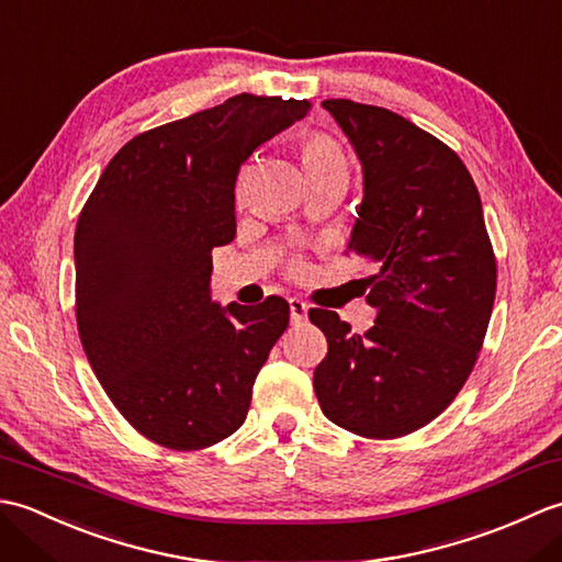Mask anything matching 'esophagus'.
<instances>
[{
  "mask_svg": "<svg viewBox=\"0 0 562 562\" xmlns=\"http://www.w3.org/2000/svg\"><path fill=\"white\" fill-rule=\"evenodd\" d=\"M308 314V306L302 300H290V316H292V324H302Z\"/></svg>",
  "mask_w": 562,
  "mask_h": 562,
  "instance_id": "obj_1",
  "label": "esophagus"
}]
</instances>
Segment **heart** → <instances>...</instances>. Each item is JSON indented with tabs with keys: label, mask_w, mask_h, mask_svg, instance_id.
Wrapping results in <instances>:
<instances>
[{
	"label": "heart",
	"mask_w": 562,
	"mask_h": 562,
	"mask_svg": "<svg viewBox=\"0 0 562 562\" xmlns=\"http://www.w3.org/2000/svg\"><path fill=\"white\" fill-rule=\"evenodd\" d=\"M302 166L306 173L328 169V166H345L342 151L336 142L326 135H308L302 145Z\"/></svg>",
	"instance_id": "heart-1"
}]
</instances>
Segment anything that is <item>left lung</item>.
<instances>
[{"label": "left lung", "instance_id": "left-lung-1", "mask_svg": "<svg viewBox=\"0 0 562 562\" xmlns=\"http://www.w3.org/2000/svg\"><path fill=\"white\" fill-rule=\"evenodd\" d=\"M362 164L348 250L379 266L364 336L312 308L328 355L314 372L321 411L348 432L411 435L457 398L493 314L497 268L479 188L445 142L403 115L326 99Z\"/></svg>", "mask_w": 562, "mask_h": 562}]
</instances>
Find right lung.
Segmentation results:
<instances>
[{
    "label": "right lung",
    "mask_w": 562,
    "mask_h": 562,
    "mask_svg": "<svg viewBox=\"0 0 562 562\" xmlns=\"http://www.w3.org/2000/svg\"><path fill=\"white\" fill-rule=\"evenodd\" d=\"M308 101L238 93L142 133L105 166L75 234L77 326L93 374L147 439L193 451L244 425L290 304L212 302V248L236 236L234 186Z\"/></svg>",
    "instance_id": "right-lung-1"
}]
</instances>
